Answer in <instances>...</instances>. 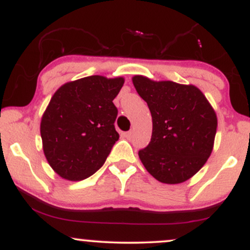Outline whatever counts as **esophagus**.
Wrapping results in <instances>:
<instances>
[{"label":"esophagus","instance_id":"34e87169","mask_svg":"<svg viewBox=\"0 0 250 250\" xmlns=\"http://www.w3.org/2000/svg\"><path fill=\"white\" fill-rule=\"evenodd\" d=\"M125 136L127 137V139H130V137L133 136V133H131V131H127V133H125Z\"/></svg>","mask_w":250,"mask_h":250}]
</instances>
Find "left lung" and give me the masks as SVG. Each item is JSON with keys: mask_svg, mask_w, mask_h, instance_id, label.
<instances>
[{"mask_svg": "<svg viewBox=\"0 0 250 250\" xmlns=\"http://www.w3.org/2000/svg\"><path fill=\"white\" fill-rule=\"evenodd\" d=\"M137 94L147 102L153 133L139 157L157 181L177 185L205 166L214 148L217 116L205 94L194 84L154 81L133 76Z\"/></svg>", "mask_w": 250, "mask_h": 250, "instance_id": "left-lung-1", "label": "left lung"}]
</instances>
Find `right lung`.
Returning <instances> with one entry per match:
<instances>
[{
  "instance_id": "add662e5",
  "label": "right lung",
  "mask_w": 250,
  "mask_h": 250,
  "mask_svg": "<svg viewBox=\"0 0 250 250\" xmlns=\"http://www.w3.org/2000/svg\"><path fill=\"white\" fill-rule=\"evenodd\" d=\"M125 79L93 75L64 83L51 96L40 131L45 159L68 181H82L102 167L120 135L113 100Z\"/></svg>"
}]
</instances>
